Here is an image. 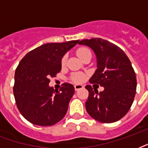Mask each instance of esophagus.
Returning a JSON list of instances; mask_svg holds the SVG:
<instances>
[{
    "mask_svg": "<svg viewBox=\"0 0 148 148\" xmlns=\"http://www.w3.org/2000/svg\"><path fill=\"white\" fill-rule=\"evenodd\" d=\"M83 88V85H74V89H75V91H77L79 90V89H81V88Z\"/></svg>",
    "mask_w": 148,
    "mask_h": 148,
    "instance_id": "34e87169",
    "label": "esophagus"
}]
</instances>
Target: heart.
Segmentation results:
<instances>
[{
  "label": "heart",
  "mask_w": 148,
  "mask_h": 148,
  "mask_svg": "<svg viewBox=\"0 0 148 148\" xmlns=\"http://www.w3.org/2000/svg\"><path fill=\"white\" fill-rule=\"evenodd\" d=\"M76 53H77V56L81 59V60H82L83 58L85 57V56H87V55H92L91 53V51L88 48H86V47H81L79 49H77V51H76ZM66 60H67V56H63L62 59H61V66H64L66 65ZM71 80L74 83H82L85 80V76L82 73H76V74H74L71 75Z\"/></svg>",
  "instance_id": "b5f03b06"
}]
</instances>
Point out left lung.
<instances>
[{
  "label": "left lung",
  "mask_w": 148,
  "mask_h": 148,
  "mask_svg": "<svg viewBox=\"0 0 148 148\" xmlns=\"http://www.w3.org/2000/svg\"><path fill=\"white\" fill-rule=\"evenodd\" d=\"M78 44L90 47L96 53L97 69L89 80L104 90L98 92L86 85L88 97L85 108L89 115L103 123H111L122 119L132 106L136 90V77L124 51L107 40L91 38Z\"/></svg>",
  "instance_id": "obj_1"
}]
</instances>
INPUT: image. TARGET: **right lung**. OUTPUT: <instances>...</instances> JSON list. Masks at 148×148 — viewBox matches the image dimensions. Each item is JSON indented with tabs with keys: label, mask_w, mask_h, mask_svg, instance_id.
Returning a JSON list of instances; mask_svg holds the SVG:
<instances>
[{
	"label": "right lung",
	"mask_w": 148,
	"mask_h": 148,
	"mask_svg": "<svg viewBox=\"0 0 148 148\" xmlns=\"http://www.w3.org/2000/svg\"><path fill=\"white\" fill-rule=\"evenodd\" d=\"M78 41L45 44L28 52L18 63L13 93L19 112L30 123L53 125L66 115L74 87L63 83L60 90H54L49 86V78L60 73L61 59Z\"/></svg>",
	"instance_id": "right-lung-1"
}]
</instances>
